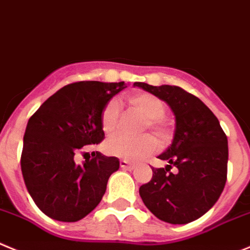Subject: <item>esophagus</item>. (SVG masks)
<instances>
[{
    "label": "esophagus",
    "instance_id": "34e87169",
    "mask_svg": "<svg viewBox=\"0 0 250 250\" xmlns=\"http://www.w3.org/2000/svg\"><path fill=\"white\" fill-rule=\"evenodd\" d=\"M120 165L122 169H125V170H133L134 169V165L133 164H129V163L127 162V160H120Z\"/></svg>",
    "mask_w": 250,
    "mask_h": 250
}]
</instances>
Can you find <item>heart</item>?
Returning <instances> with one entry per match:
<instances>
[{
    "label": "heart",
    "instance_id": "1",
    "mask_svg": "<svg viewBox=\"0 0 250 250\" xmlns=\"http://www.w3.org/2000/svg\"><path fill=\"white\" fill-rule=\"evenodd\" d=\"M127 102L134 111L146 117L143 123V132L150 129L159 138L162 143L170 139L172 133L171 122L164 116V102L151 93L141 92L129 95ZM121 117V107L116 100H111L104 104L101 112V127L106 134H112L117 130ZM158 148L157 138L151 134H144L138 138L118 136L108 139L104 149L107 154L122 158L127 162H139L150 155Z\"/></svg>",
    "mask_w": 250,
    "mask_h": 250
}]
</instances>
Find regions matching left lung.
Returning a JSON list of instances; mask_svg holds the SVG:
<instances>
[{
	"mask_svg": "<svg viewBox=\"0 0 250 250\" xmlns=\"http://www.w3.org/2000/svg\"><path fill=\"white\" fill-rule=\"evenodd\" d=\"M134 86L167 102L176 118L171 146L158 157L169 165L151 167L153 178L139 188V195L159 220L171 225L192 222L216 204L225 188L227 136L211 109L184 88L146 83Z\"/></svg>",
	"mask_w": 250,
	"mask_h": 250,
	"instance_id": "obj_1",
	"label": "left lung"
}]
</instances>
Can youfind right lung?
<instances>
[{
    "label": "right lung",
    "instance_id": "1",
    "mask_svg": "<svg viewBox=\"0 0 250 250\" xmlns=\"http://www.w3.org/2000/svg\"><path fill=\"white\" fill-rule=\"evenodd\" d=\"M125 83L78 81L49 97L28 121L21 169L38 208L53 220L76 222L100 204L120 160L93 151L83 164L75 155L104 141L101 112Z\"/></svg>",
    "mask_w": 250,
    "mask_h": 250
}]
</instances>
